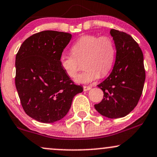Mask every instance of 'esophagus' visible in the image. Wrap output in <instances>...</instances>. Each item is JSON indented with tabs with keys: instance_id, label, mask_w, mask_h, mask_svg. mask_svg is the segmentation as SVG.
I'll list each match as a JSON object with an SVG mask.
<instances>
[{
	"instance_id": "obj_1",
	"label": "esophagus",
	"mask_w": 157,
	"mask_h": 157,
	"mask_svg": "<svg viewBox=\"0 0 157 157\" xmlns=\"http://www.w3.org/2000/svg\"><path fill=\"white\" fill-rule=\"evenodd\" d=\"M91 89V86H83V90L84 91H89L90 89Z\"/></svg>"
}]
</instances>
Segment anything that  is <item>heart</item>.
Returning <instances> with one entry per match:
<instances>
[{
	"label": "heart",
	"instance_id": "b5f03b06",
	"mask_svg": "<svg viewBox=\"0 0 157 157\" xmlns=\"http://www.w3.org/2000/svg\"><path fill=\"white\" fill-rule=\"evenodd\" d=\"M71 50L72 54L60 55V65L64 72L73 78L80 68V62L83 60L86 69L75 78L80 83L92 82L100 75L105 76L111 71L116 56L115 44L109 36H82L73 44Z\"/></svg>",
	"mask_w": 157,
	"mask_h": 157
}]
</instances>
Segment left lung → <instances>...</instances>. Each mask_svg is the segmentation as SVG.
I'll list each match as a JSON object with an SVG mask.
<instances>
[{"instance_id":"obj_1","label":"left lung","mask_w":157,"mask_h":157,"mask_svg":"<svg viewBox=\"0 0 157 157\" xmlns=\"http://www.w3.org/2000/svg\"><path fill=\"white\" fill-rule=\"evenodd\" d=\"M116 46L114 66L110 75L98 85L103 99L95 104V109L102 116L111 119L123 117L137 105L145 80L143 54L130 35L111 29Z\"/></svg>"}]
</instances>
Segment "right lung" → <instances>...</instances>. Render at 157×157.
I'll list each match as a JSON object with an SVG mask.
<instances>
[{
	"label": "right lung",
	"mask_w": 157,
	"mask_h": 157,
	"mask_svg": "<svg viewBox=\"0 0 157 157\" xmlns=\"http://www.w3.org/2000/svg\"><path fill=\"white\" fill-rule=\"evenodd\" d=\"M71 38L67 32H38L28 37L16 55V89L24 111L37 121L52 123L63 119L74 97L83 91L59 61Z\"/></svg>",
	"instance_id": "add662e5"
}]
</instances>
